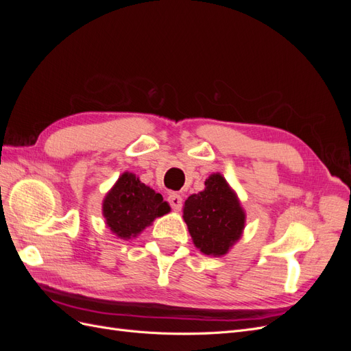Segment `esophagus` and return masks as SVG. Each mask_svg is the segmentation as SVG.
I'll return each mask as SVG.
<instances>
[{
	"label": "esophagus",
	"mask_w": 351,
	"mask_h": 351,
	"mask_svg": "<svg viewBox=\"0 0 351 351\" xmlns=\"http://www.w3.org/2000/svg\"><path fill=\"white\" fill-rule=\"evenodd\" d=\"M168 202H169V205H171V208L174 210H180L183 206V197L180 196L178 193H169L168 195Z\"/></svg>",
	"instance_id": "esophagus-1"
}]
</instances>
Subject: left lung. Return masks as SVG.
<instances>
[{
  "mask_svg": "<svg viewBox=\"0 0 351 351\" xmlns=\"http://www.w3.org/2000/svg\"><path fill=\"white\" fill-rule=\"evenodd\" d=\"M183 218L195 246L215 258L227 254L246 227V210L236 190L219 173L210 174L205 189L186 199Z\"/></svg>",
  "mask_w": 351,
  "mask_h": 351,
  "instance_id": "obj_1",
  "label": "left lung"
}]
</instances>
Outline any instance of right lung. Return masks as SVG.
<instances>
[{
    "mask_svg": "<svg viewBox=\"0 0 351 351\" xmlns=\"http://www.w3.org/2000/svg\"><path fill=\"white\" fill-rule=\"evenodd\" d=\"M169 210L171 208L161 195L129 171L119 177L102 200L105 226L121 240L137 237Z\"/></svg>",
    "mask_w": 351,
    "mask_h": 351,
    "instance_id": "add662e5",
    "label": "right lung"
}]
</instances>
